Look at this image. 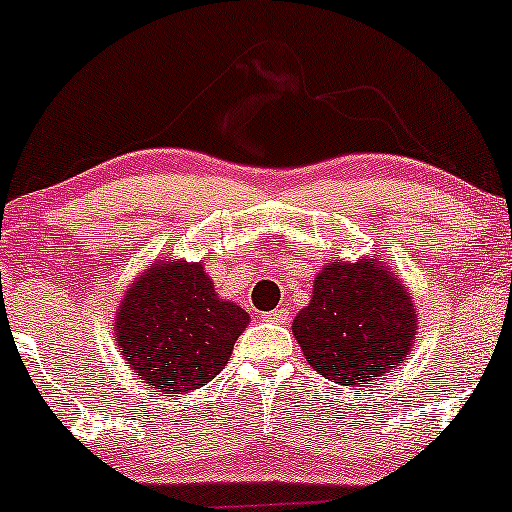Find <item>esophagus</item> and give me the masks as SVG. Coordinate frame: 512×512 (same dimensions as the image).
<instances>
[{"label":"esophagus","instance_id":"esophagus-1","mask_svg":"<svg viewBox=\"0 0 512 512\" xmlns=\"http://www.w3.org/2000/svg\"><path fill=\"white\" fill-rule=\"evenodd\" d=\"M288 317H291V312H288L286 307H279V310L267 312V315H264V319H267V322H286Z\"/></svg>","mask_w":512,"mask_h":512}]
</instances>
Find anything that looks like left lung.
I'll list each match as a JSON object with an SVG mask.
<instances>
[{
    "instance_id": "1",
    "label": "left lung",
    "mask_w": 512,
    "mask_h": 512,
    "mask_svg": "<svg viewBox=\"0 0 512 512\" xmlns=\"http://www.w3.org/2000/svg\"><path fill=\"white\" fill-rule=\"evenodd\" d=\"M293 336L315 372L343 386L384 377L408 360L417 336L408 288L377 260L329 262Z\"/></svg>"
}]
</instances>
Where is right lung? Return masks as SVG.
Returning <instances> with one entry per match:
<instances>
[{
    "instance_id": "add662e5",
    "label": "right lung",
    "mask_w": 512,
    "mask_h": 512,
    "mask_svg": "<svg viewBox=\"0 0 512 512\" xmlns=\"http://www.w3.org/2000/svg\"><path fill=\"white\" fill-rule=\"evenodd\" d=\"M250 317L221 300L200 262L152 264L123 295L114 334L126 365L157 391L205 386L229 362Z\"/></svg>"
}]
</instances>
